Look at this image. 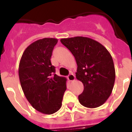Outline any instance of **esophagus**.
<instances>
[{
  "mask_svg": "<svg viewBox=\"0 0 132 132\" xmlns=\"http://www.w3.org/2000/svg\"><path fill=\"white\" fill-rule=\"evenodd\" d=\"M67 79H68V80H69V81H73V80H74L75 79V75H73V73H71L68 76H67Z\"/></svg>",
  "mask_w": 132,
  "mask_h": 132,
  "instance_id": "34e87169",
  "label": "esophagus"
}]
</instances>
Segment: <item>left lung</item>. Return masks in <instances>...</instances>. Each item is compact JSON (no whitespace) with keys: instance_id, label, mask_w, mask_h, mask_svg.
Segmentation results:
<instances>
[{"instance_id":"1","label":"left lung","mask_w":132,"mask_h":132,"mask_svg":"<svg viewBox=\"0 0 132 132\" xmlns=\"http://www.w3.org/2000/svg\"><path fill=\"white\" fill-rule=\"evenodd\" d=\"M74 55L76 78L84 85L79 101L87 108L102 105L111 94L115 81V68L110 53L96 41L77 36L61 39Z\"/></svg>"}]
</instances>
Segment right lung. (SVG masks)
Returning a JSON list of instances; mask_svg holds the SVG:
<instances>
[{"instance_id":"obj_1","label":"right lung","mask_w":132,"mask_h":132,"mask_svg":"<svg viewBox=\"0 0 132 132\" xmlns=\"http://www.w3.org/2000/svg\"><path fill=\"white\" fill-rule=\"evenodd\" d=\"M58 40L44 38L25 50L19 64L20 82L26 98L33 108L45 114L58 111L66 90V80L55 74L51 57Z\"/></svg>"}]
</instances>
